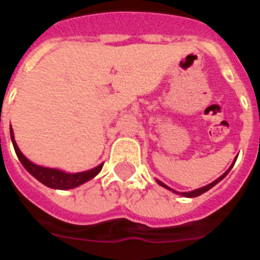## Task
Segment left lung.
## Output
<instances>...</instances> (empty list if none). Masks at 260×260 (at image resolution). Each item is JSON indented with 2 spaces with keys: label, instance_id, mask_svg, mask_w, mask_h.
<instances>
[{
  "label": "left lung",
  "instance_id": "1",
  "mask_svg": "<svg viewBox=\"0 0 260 260\" xmlns=\"http://www.w3.org/2000/svg\"><path fill=\"white\" fill-rule=\"evenodd\" d=\"M234 163H235V162H234ZM232 166H234V165H232ZM232 166H231V169H232ZM231 169H230V170H231ZM230 170L226 171V173L222 174L221 177L218 178V179H216V181H213V182H212V183H209V185L204 186V187H201V189H197V190H193V191H189V193H181V194H182V196H183V197H190V198H191V197H197V196H201L202 193H205V191H208V190H209V189H212V187H213L214 185H217L218 182L221 181L222 178L225 177L226 174L230 173ZM158 183H159V185H160V186H163V187H166V189L171 190L170 187H169V186H166V185H165V183H162V182H160V181H158ZM173 191H174V190H173Z\"/></svg>",
  "mask_w": 260,
  "mask_h": 260
}]
</instances>
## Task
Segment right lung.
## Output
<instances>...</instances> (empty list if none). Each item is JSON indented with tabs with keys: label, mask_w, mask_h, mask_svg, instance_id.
I'll list each match as a JSON object with an SVG mask.
<instances>
[{
	"label": "right lung",
	"mask_w": 260,
	"mask_h": 260,
	"mask_svg": "<svg viewBox=\"0 0 260 260\" xmlns=\"http://www.w3.org/2000/svg\"><path fill=\"white\" fill-rule=\"evenodd\" d=\"M10 138H12V143H13L14 151L17 154L20 162L25 170L29 174H32L38 181H40L43 185L48 186V187H52V189H60V190H66V189H73V187H77V186L82 185L85 182H87L89 179L94 178L97 175L100 171H101L102 166L104 165H100L93 170L89 171H83V173H77V174H67L63 173L60 170H56V169H47V167H42L35 165L30 160L21 154V151L18 150L17 144L14 142L13 138V131H12V126H10Z\"/></svg>",
	"instance_id": "obj_1"
}]
</instances>
